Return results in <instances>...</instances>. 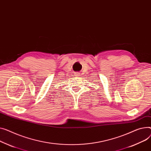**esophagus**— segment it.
I'll use <instances>...</instances> for the list:
<instances>
[{"label":"esophagus","instance_id":"esophagus-1","mask_svg":"<svg viewBox=\"0 0 151 151\" xmlns=\"http://www.w3.org/2000/svg\"><path fill=\"white\" fill-rule=\"evenodd\" d=\"M79 75V73H78V72H76L75 73V76H78Z\"/></svg>","mask_w":151,"mask_h":151}]
</instances>
